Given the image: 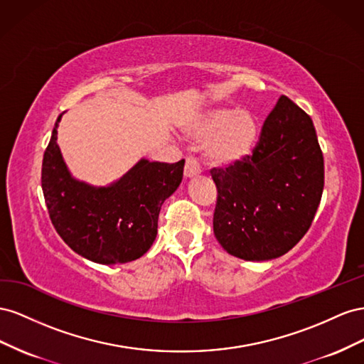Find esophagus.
<instances>
[{
  "label": "esophagus",
  "instance_id": "34e87169",
  "mask_svg": "<svg viewBox=\"0 0 364 364\" xmlns=\"http://www.w3.org/2000/svg\"><path fill=\"white\" fill-rule=\"evenodd\" d=\"M201 172V166L195 157H188L186 159V164H184V176L186 178H191V176L198 175Z\"/></svg>",
  "mask_w": 364,
  "mask_h": 364
}]
</instances>
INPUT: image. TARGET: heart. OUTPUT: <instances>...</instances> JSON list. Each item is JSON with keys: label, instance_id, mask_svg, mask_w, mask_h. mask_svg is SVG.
I'll return each mask as SVG.
<instances>
[{"label": "heart", "instance_id": "heart-1", "mask_svg": "<svg viewBox=\"0 0 364 364\" xmlns=\"http://www.w3.org/2000/svg\"><path fill=\"white\" fill-rule=\"evenodd\" d=\"M257 117L252 111L216 108L196 122L191 134L205 141V160L213 166H232L252 154L257 139Z\"/></svg>", "mask_w": 364, "mask_h": 364}]
</instances>
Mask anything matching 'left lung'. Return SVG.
Returning <instances> with one entry per match:
<instances>
[{
  "instance_id": "left-lung-1",
  "label": "left lung",
  "mask_w": 364,
  "mask_h": 364,
  "mask_svg": "<svg viewBox=\"0 0 364 364\" xmlns=\"http://www.w3.org/2000/svg\"><path fill=\"white\" fill-rule=\"evenodd\" d=\"M213 233L227 253L245 261L285 255L313 224L325 184L323 154L308 114L280 96L252 154L213 168Z\"/></svg>"
}]
</instances>
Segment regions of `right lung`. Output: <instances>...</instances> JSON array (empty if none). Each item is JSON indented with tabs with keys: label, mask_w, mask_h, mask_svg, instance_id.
I'll use <instances>...</instances> for the list:
<instances>
[{
	"label": "right lung",
	"mask_w": 364,
	"mask_h": 364,
	"mask_svg": "<svg viewBox=\"0 0 364 364\" xmlns=\"http://www.w3.org/2000/svg\"><path fill=\"white\" fill-rule=\"evenodd\" d=\"M58 122L44 152L41 183L51 224L73 252L99 264H124L146 253L159 213L183 180L184 160H141L109 188L71 178L58 146Z\"/></svg>",
	"instance_id": "right-lung-1"
}]
</instances>
